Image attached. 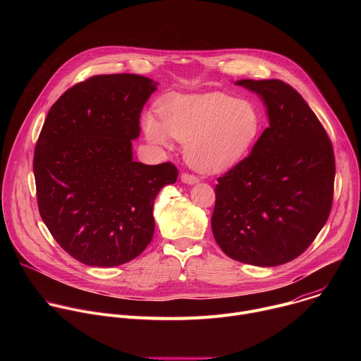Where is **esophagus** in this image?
Wrapping results in <instances>:
<instances>
[{
	"mask_svg": "<svg viewBox=\"0 0 361 361\" xmlns=\"http://www.w3.org/2000/svg\"><path fill=\"white\" fill-rule=\"evenodd\" d=\"M181 181L185 183V184L192 185V184H197V183H198V177H195V176H192V174H188V173H183V174H181Z\"/></svg>",
	"mask_w": 361,
	"mask_h": 361,
	"instance_id": "obj_1",
	"label": "esophagus"
}]
</instances>
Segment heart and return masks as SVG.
<instances>
[{
	"mask_svg": "<svg viewBox=\"0 0 361 361\" xmlns=\"http://www.w3.org/2000/svg\"><path fill=\"white\" fill-rule=\"evenodd\" d=\"M159 113L161 121L151 114L142 120L148 140L169 145L173 137L185 144L187 163L207 174L241 161L263 128L262 114L251 101L216 91L169 97Z\"/></svg>",
	"mask_w": 361,
	"mask_h": 361,
	"instance_id": "heart-1",
	"label": "heart"
}]
</instances>
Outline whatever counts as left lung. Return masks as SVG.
<instances>
[{"label": "left lung", "instance_id": "8db88e82", "mask_svg": "<svg viewBox=\"0 0 361 361\" xmlns=\"http://www.w3.org/2000/svg\"><path fill=\"white\" fill-rule=\"evenodd\" d=\"M262 98L269 127L251 152L217 178L212 228L233 260L274 267L307 250L333 204L334 152L304 98L280 80H238Z\"/></svg>", "mask_w": 361, "mask_h": 361}]
</instances>
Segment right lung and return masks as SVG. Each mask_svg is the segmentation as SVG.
<instances>
[{
	"label": "right lung",
	"instance_id": "1",
	"mask_svg": "<svg viewBox=\"0 0 361 361\" xmlns=\"http://www.w3.org/2000/svg\"><path fill=\"white\" fill-rule=\"evenodd\" d=\"M159 82L137 74L94 75L51 107L34 152L41 219L75 260L116 267L149 244L154 200L177 181L174 164L133 160L140 114Z\"/></svg>",
	"mask_w": 361,
	"mask_h": 361
}]
</instances>
